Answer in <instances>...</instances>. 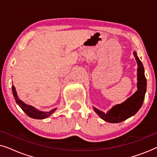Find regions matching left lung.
Instances as JSON below:
<instances>
[{"label":"left lung","mask_w":157,"mask_h":157,"mask_svg":"<svg viewBox=\"0 0 157 157\" xmlns=\"http://www.w3.org/2000/svg\"><path fill=\"white\" fill-rule=\"evenodd\" d=\"M137 62V91L125 101L113 106L107 113L98 110L93 107L95 112L103 120L109 123H119L136 114L142 106L147 91V79L144 75V68L143 64L137 56L136 53L133 52Z\"/></svg>","instance_id":"left-lung-1"}]
</instances>
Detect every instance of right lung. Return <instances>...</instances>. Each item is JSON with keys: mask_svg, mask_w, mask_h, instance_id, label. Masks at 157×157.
<instances>
[{"mask_svg": "<svg viewBox=\"0 0 157 157\" xmlns=\"http://www.w3.org/2000/svg\"><path fill=\"white\" fill-rule=\"evenodd\" d=\"M12 91H13V95L15 100H16V102L18 104V106L21 107V109H22V110L24 111V112L26 113L29 117H30L31 118H33V119H46V118L48 117L49 116H51L56 110V108L54 109H52V110L48 111V112H44V111L38 110V109L34 108L33 106L25 104V103H23L22 101L18 98V95H17L16 89H15L13 85L12 86Z\"/></svg>", "mask_w": 157, "mask_h": 157, "instance_id": "obj_1", "label": "right lung"}]
</instances>
